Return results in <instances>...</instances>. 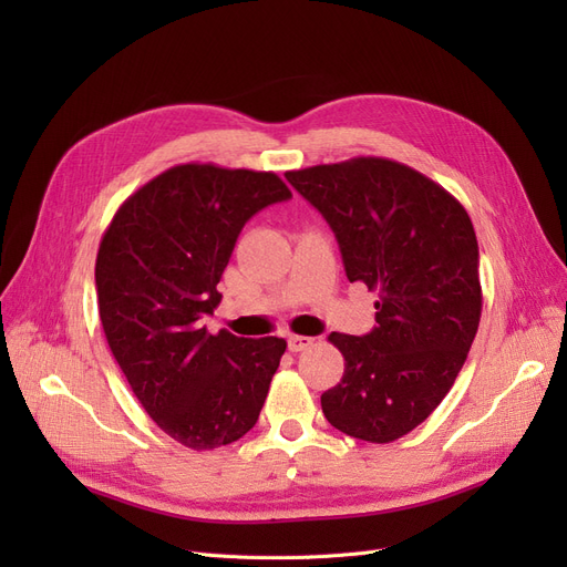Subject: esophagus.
<instances>
[{"label":"esophagus","mask_w":567,"mask_h":567,"mask_svg":"<svg viewBox=\"0 0 567 567\" xmlns=\"http://www.w3.org/2000/svg\"><path fill=\"white\" fill-rule=\"evenodd\" d=\"M312 342H315V338H308V336H289V338H287V347H289V351H293V353L312 347Z\"/></svg>","instance_id":"esophagus-1"}]
</instances>
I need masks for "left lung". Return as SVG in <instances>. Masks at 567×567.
Returning a JSON list of instances; mask_svg holds the SVG:
<instances>
[{
  "label": "left lung",
  "instance_id": "obj_1",
  "mask_svg": "<svg viewBox=\"0 0 567 567\" xmlns=\"http://www.w3.org/2000/svg\"><path fill=\"white\" fill-rule=\"evenodd\" d=\"M285 176L336 231L349 282L379 293L368 336H329L344 374L321 395V411L353 439L391 443L449 395L478 333L473 223L449 190L391 158L359 156Z\"/></svg>",
  "mask_w": 567,
  "mask_h": 567
}]
</instances>
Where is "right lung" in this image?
Listing matches in <instances>:
<instances>
[{
	"instance_id": "right-lung-1",
	"label": "right lung",
	"mask_w": 567,
	"mask_h": 567,
	"mask_svg": "<svg viewBox=\"0 0 567 567\" xmlns=\"http://www.w3.org/2000/svg\"><path fill=\"white\" fill-rule=\"evenodd\" d=\"M274 172L174 165L114 214L96 257L99 315L114 361L152 421L190 451L250 432L280 365L282 338L206 333L244 225L289 199Z\"/></svg>"
}]
</instances>
